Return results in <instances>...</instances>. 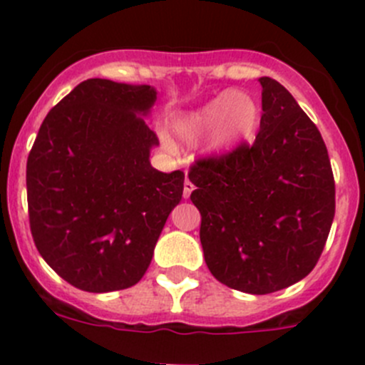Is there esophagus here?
Returning a JSON list of instances; mask_svg holds the SVG:
<instances>
[{
  "instance_id": "obj_1",
  "label": "esophagus",
  "mask_w": 365,
  "mask_h": 365,
  "mask_svg": "<svg viewBox=\"0 0 365 365\" xmlns=\"http://www.w3.org/2000/svg\"><path fill=\"white\" fill-rule=\"evenodd\" d=\"M194 190V183L190 182L189 178H185V183H183V197L189 199L190 197V192Z\"/></svg>"
}]
</instances>
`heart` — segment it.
<instances>
[{"mask_svg": "<svg viewBox=\"0 0 365 365\" xmlns=\"http://www.w3.org/2000/svg\"><path fill=\"white\" fill-rule=\"evenodd\" d=\"M259 108L252 96L240 91H225L185 115L173 120V134L187 145H194L206 138V147L212 152L231 150L247 140L257 124ZM160 145L166 152L175 153L176 143L168 134H160Z\"/></svg>", "mask_w": 365, "mask_h": 365, "instance_id": "obj_1", "label": "heart"}]
</instances>
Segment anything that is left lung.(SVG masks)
Returning <instances> with one entry per match:
<instances>
[{"mask_svg":"<svg viewBox=\"0 0 365 365\" xmlns=\"http://www.w3.org/2000/svg\"><path fill=\"white\" fill-rule=\"evenodd\" d=\"M252 145L190 168L205 260L224 285L271 294L317 266L336 212L327 147L294 96L269 76Z\"/></svg>","mask_w":365,"mask_h":365,"instance_id":"obj_1","label":"left lung"}]
</instances>
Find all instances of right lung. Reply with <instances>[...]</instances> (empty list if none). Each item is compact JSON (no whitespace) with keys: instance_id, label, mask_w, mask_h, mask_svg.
Here are the masks:
<instances>
[{"instance_id":"add662e5","label":"right lung","mask_w":365,"mask_h":365,"mask_svg":"<svg viewBox=\"0 0 365 365\" xmlns=\"http://www.w3.org/2000/svg\"><path fill=\"white\" fill-rule=\"evenodd\" d=\"M155 99L150 86L91 78L38 131L26 170L31 234L45 262L76 289L136 285L182 199L185 175L150 164L159 140L143 117Z\"/></svg>"}]
</instances>
